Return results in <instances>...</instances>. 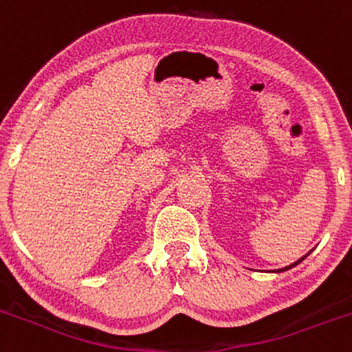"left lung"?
Wrapping results in <instances>:
<instances>
[{
	"instance_id": "left-lung-1",
	"label": "left lung",
	"mask_w": 352,
	"mask_h": 352,
	"mask_svg": "<svg viewBox=\"0 0 352 352\" xmlns=\"http://www.w3.org/2000/svg\"><path fill=\"white\" fill-rule=\"evenodd\" d=\"M302 260H305V256H302V258H299V260H298V262H294V263H293V265H289V267H286V269H283V270H287V269H291V267H294V265H298V263H299V262H302ZM283 270H279V272H283Z\"/></svg>"
}]
</instances>
